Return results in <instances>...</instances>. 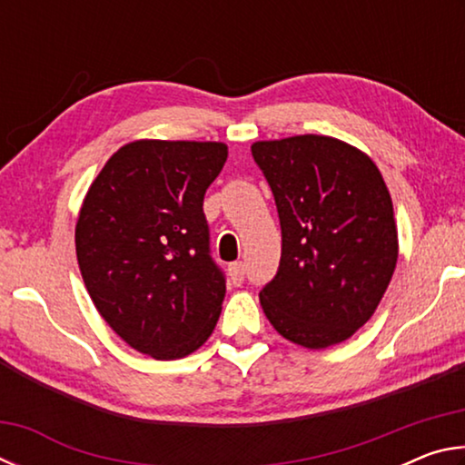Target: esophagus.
<instances>
[{
    "label": "esophagus",
    "mask_w": 465,
    "mask_h": 465,
    "mask_svg": "<svg viewBox=\"0 0 465 465\" xmlns=\"http://www.w3.org/2000/svg\"><path fill=\"white\" fill-rule=\"evenodd\" d=\"M243 274H246V269H243V262H233L230 264V277L233 285H242Z\"/></svg>",
    "instance_id": "esophagus-1"
}]
</instances>
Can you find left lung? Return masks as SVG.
I'll return each mask as SVG.
<instances>
[{
	"mask_svg": "<svg viewBox=\"0 0 465 465\" xmlns=\"http://www.w3.org/2000/svg\"><path fill=\"white\" fill-rule=\"evenodd\" d=\"M281 219V264L261 291L272 328L305 349L346 341L373 316L398 262V227L375 162L328 135L252 143Z\"/></svg>",
	"mask_w": 465,
	"mask_h": 465,
	"instance_id": "obj_1",
	"label": "left lung"
}]
</instances>
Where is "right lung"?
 I'll return each instance as SVG.
<instances>
[{"mask_svg": "<svg viewBox=\"0 0 465 465\" xmlns=\"http://www.w3.org/2000/svg\"><path fill=\"white\" fill-rule=\"evenodd\" d=\"M227 160L222 141L139 139L108 157L75 223L82 279L106 324L157 361L191 355L222 313L203 199Z\"/></svg>", "mask_w": 465, "mask_h": 465, "instance_id": "obj_1", "label": "right lung"}]
</instances>
